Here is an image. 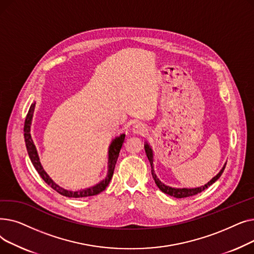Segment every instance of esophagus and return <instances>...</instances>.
<instances>
[{"label": "esophagus", "mask_w": 254, "mask_h": 254, "mask_svg": "<svg viewBox=\"0 0 254 254\" xmlns=\"http://www.w3.org/2000/svg\"><path fill=\"white\" fill-rule=\"evenodd\" d=\"M132 131H134L137 135H145L146 132H147V127H146L142 123H138L134 127H132Z\"/></svg>", "instance_id": "34e87169"}]
</instances>
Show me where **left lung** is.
<instances>
[{
    "instance_id": "left-lung-1",
    "label": "left lung",
    "mask_w": 254,
    "mask_h": 254,
    "mask_svg": "<svg viewBox=\"0 0 254 254\" xmlns=\"http://www.w3.org/2000/svg\"><path fill=\"white\" fill-rule=\"evenodd\" d=\"M144 148H145V152H146V155H147L148 157V161L150 163V166H151V174H152V177L154 179V182L155 184L157 185V188L161 190L163 192L171 195V196H174V197H177V198H181V197H188V196H191V195H195L199 192H202L203 190H207L210 185H212L213 183H214L217 179H219V177L221 176V174L223 173V170L225 168V165L223 166V168L220 170V172L218 173V174L213 177L207 184H205L204 186H201V188H195V189H174V188H171V186H168L166 184H164L161 180H159L155 173H154V169H153V151L150 147V145L148 143H146L144 145Z\"/></svg>"
}]
</instances>
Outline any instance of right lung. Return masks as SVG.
Wrapping results in <instances>:
<instances>
[{
  "mask_svg": "<svg viewBox=\"0 0 254 254\" xmlns=\"http://www.w3.org/2000/svg\"><path fill=\"white\" fill-rule=\"evenodd\" d=\"M35 105L36 103H33L30 107V110L26 114L25 117V122H24V141H25V146H26V150H28L29 156L31 158V162L37 172L39 173V175L41 176V178L50 186L51 189L58 191L60 194L68 196V197H84V196H91V195H96L102 192L103 190H106L107 186H108L112 176H113V172L115 169V165L117 162V158L120 152V149L123 147V144L126 138L125 134H122L119 137H116L110 144L109 146V154H108V174H107V177L102 180L100 183L96 184L95 186H91V188L81 190H77V191H71L68 190H64L61 188L60 185H58L56 182H53V180L47 175V173L44 171L43 167L41 166V163H40V159L38 156V152L36 149V146L32 140L31 137V124H32V118L35 110Z\"/></svg>",
  "mask_w": 254,
  "mask_h": 254,
  "instance_id": "obj_1",
  "label": "right lung"
}]
</instances>
